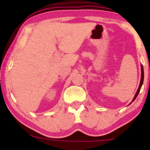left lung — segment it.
I'll return each mask as SVG.
<instances>
[{
  "label": "left lung",
  "mask_w": 150,
  "mask_h": 150,
  "mask_svg": "<svg viewBox=\"0 0 150 150\" xmlns=\"http://www.w3.org/2000/svg\"><path fill=\"white\" fill-rule=\"evenodd\" d=\"M141 72H142V73H141V80H140V86H139V88L137 89V92H136L135 95V97H134V99H132V101H133L135 99H136V97H137V95H138L139 92H140V90L141 89V87H142V83H143V80H144V70H143V66H141Z\"/></svg>",
  "instance_id": "left-lung-1"
}]
</instances>
